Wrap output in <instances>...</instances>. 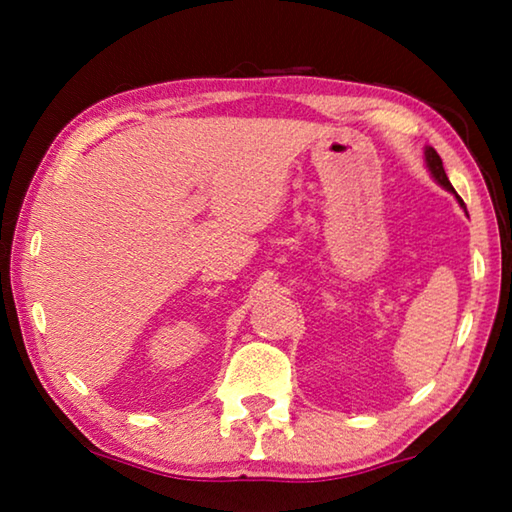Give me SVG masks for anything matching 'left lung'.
<instances>
[{"label": "left lung", "mask_w": 512, "mask_h": 512, "mask_svg": "<svg viewBox=\"0 0 512 512\" xmlns=\"http://www.w3.org/2000/svg\"><path fill=\"white\" fill-rule=\"evenodd\" d=\"M424 160H427V167H429V171H431V176L438 180L440 185H443L445 189H449V192H454V187H452V183H449V178H447V173H445V167H443V160H440V155L436 153V149H429L424 151ZM456 194V192H454ZM456 198H458V203H461L463 207H465V203H463V198L456 194Z\"/></svg>", "instance_id": "1"}]
</instances>
